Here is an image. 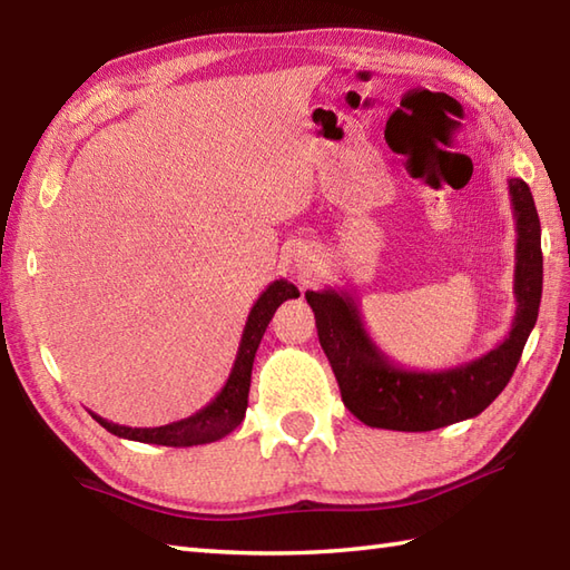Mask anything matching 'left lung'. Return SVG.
Masks as SVG:
<instances>
[{
	"label": "left lung",
	"mask_w": 570,
	"mask_h": 570,
	"mask_svg": "<svg viewBox=\"0 0 570 570\" xmlns=\"http://www.w3.org/2000/svg\"><path fill=\"white\" fill-rule=\"evenodd\" d=\"M507 184L517 220V313L510 335L482 357L433 372L399 367L370 337L353 296L335 288L306 292L343 404L367 426L390 431L451 426L482 414L510 382L539 316L543 257L541 225L531 190L522 178H510Z\"/></svg>",
	"instance_id": "obj_1"
}]
</instances>
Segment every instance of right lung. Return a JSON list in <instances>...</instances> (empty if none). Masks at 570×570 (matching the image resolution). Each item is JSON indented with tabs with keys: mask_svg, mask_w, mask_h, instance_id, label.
<instances>
[{
	"mask_svg": "<svg viewBox=\"0 0 570 570\" xmlns=\"http://www.w3.org/2000/svg\"><path fill=\"white\" fill-rule=\"evenodd\" d=\"M286 298H298V288L288 284L286 278H276L264 288L257 304L252 306L245 331H242V341L237 347V357L233 372L225 382V386L208 406H203L188 419H180L166 426L156 429H131L119 426V423L107 421L98 414L92 419L100 423L102 429L119 435V439L139 441V443H154V445H171V448H188V445H203L220 441L229 431H235L247 411V396H249V382H252V365L257 347L262 343V335L266 325L274 318V311L284 304Z\"/></svg>",
	"mask_w": 570,
	"mask_h": 570,
	"instance_id": "obj_1",
	"label": "right lung"
}]
</instances>
